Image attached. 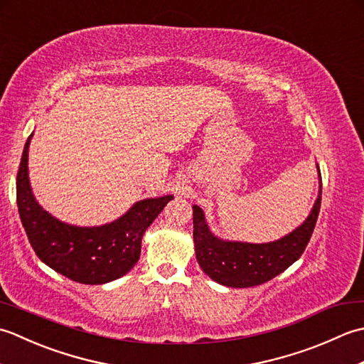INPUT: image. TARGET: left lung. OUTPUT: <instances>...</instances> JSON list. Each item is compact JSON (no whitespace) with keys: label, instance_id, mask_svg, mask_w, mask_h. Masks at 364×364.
I'll return each instance as SVG.
<instances>
[{"label":"left lung","instance_id":"left-lung-1","mask_svg":"<svg viewBox=\"0 0 364 364\" xmlns=\"http://www.w3.org/2000/svg\"><path fill=\"white\" fill-rule=\"evenodd\" d=\"M321 196L322 180H319L318 200L306 220L289 235L266 244L215 237L208 227L203 210L194 205V244L200 267L214 282L228 288H250L272 280L296 262L310 242L321 210Z\"/></svg>","mask_w":364,"mask_h":364}]
</instances>
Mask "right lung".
I'll use <instances>...</instances> for the list:
<instances>
[{"label": "right lung", "instance_id": "right-lung-1", "mask_svg": "<svg viewBox=\"0 0 364 364\" xmlns=\"http://www.w3.org/2000/svg\"><path fill=\"white\" fill-rule=\"evenodd\" d=\"M23 149L17 173V206L23 227L36 255L58 274L82 284L117 280L141 257L145 230L173 196L145 198L111 223L75 227L53 218L36 202L28 178V149Z\"/></svg>", "mask_w": 364, "mask_h": 364}]
</instances>
